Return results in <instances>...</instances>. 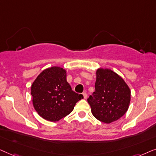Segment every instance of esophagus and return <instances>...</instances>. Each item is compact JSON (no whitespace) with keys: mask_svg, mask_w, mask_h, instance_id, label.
Here are the masks:
<instances>
[{"mask_svg":"<svg viewBox=\"0 0 156 156\" xmlns=\"http://www.w3.org/2000/svg\"><path fill=\"white\" fill-rule=\"evenodd\" d=\"M83 98L85 99H86L87 98H88V95H87L86 93H83Z\"/></svg>","mask_w":156,"mask_h":156,"instance_id":"esophagus-1","label":"esophagus"}]
</instances>
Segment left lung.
<instances>
[{
	"label": "left lung",
	"mask_w": 156,
	"mask_h": 156,
	"mask_svg": "<svg viewBox=\"0 0 156 156\" xmlns=\"http://www.w3.org/2000/svg\"><path fill=\"white\" fill-rule=\"evenodd\" d=\"M95 92L88 98L93 116L100 121L111 123L128 111L130 90L124 80L113 70L98 68Z\"/></svg>",
	"instance_id": "8db88e82"
}]
</instances>
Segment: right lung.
Returning <instances> with one entry per match:
<instances>
[{
  "instance_id": "1",
  "label": "right lung",
  "mask_w": 156,
  "mask_h": 156,
  "mask_svg": "<svg viewBox=\"0 0 156 156\" xmlns=\"http://www.w3.org/2000/svg\"><path fill=\"white\" fill-rule=\"evenodd\" d=\"M33 105L38 115L49 121H58L71 113L76 103L83 98L72 90L66 80V70L53 66L38 75L31 86Z\"/></svg>"
}]
</instances>
